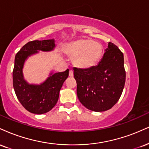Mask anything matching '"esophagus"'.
Instances as JSON below:
<instances>
[{
	"mask_svg": "<svg viewBox=\"0 0 149 149\" xmlns=\"http://www.w3.org/2000/svg\"><path fill=\"white\" fill-rule=\"evenodd\" d=\"M69 76L70 77H73V71L72 70H70L69 71Z\"/></svg>",
	"mask_w": 149,
	"mask_h": 149,
	"instance_id": "1",
	"label": "esophagus"
}]
</instances>
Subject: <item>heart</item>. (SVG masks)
Returning a JSON list of instances; mask_svg holds the SVG:
<instances>
[{
    "label": "heart",
    "instance_id": "obj_1",
    "mask_svg": "<svg viewBox=\"0 0 149 149\" xmlns=\"http://www.w3.org/2000/svg\"><path fill=\"white\" fill-rule=\"evenodd\" d=\"M63 51L73 57V62L80 69H89L98 63L103 54V48L100 43L92 39H82L68 43Z\"/></svg>",
    "mask_w": 149,
    "mask_h": 149
}]
</instances>
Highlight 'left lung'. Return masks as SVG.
<instances>
[{"mask_svg": "<svg viewBox=\"0 0 149 149\" xmlns=\"http://www.w3.org/2000/svg\"><path fill=\"white\" fill-rule=\"evenodd\" d=\"M77 95L89 110L103 112L119 101L126 82L123 53L113 43L108 46L98 65L89 69L73 68Z\"/></svg>", "mask_w": 149, "mask_h": 149, "instance_id": "1", "label": "left lung"}]
</instances>
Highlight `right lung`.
<instances>
[{
  "mask_svg": "<svg viewBox=\"0 0 149 149\" xmlns=\"http://www.w3.org/2000/svg\"><path fill=\"white\" fill-rule=\"evenodd\" d=\"M55 47L54 39L32 41L25 44L15 56L12 73L14 92L23 107L31 113H46L56 105L62 85L69 76V70L51 73L50 76L40 85L29 84L23 77L25 61L28 57L39 53L38 51H51Z\"/></svg>",
  "mask_w": 149,
  "mask_h": 149,
  "instance_id": "right-lung-1",
  "label": "right lung"
}]
</instances>
